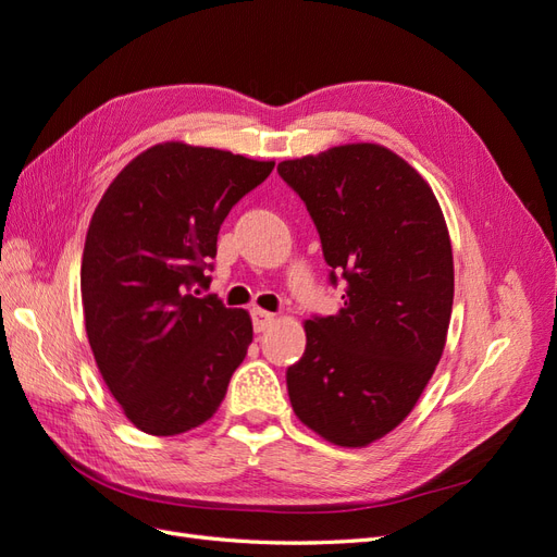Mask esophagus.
Here are the masks:
<instances>
[{"instance_id":"34e87169","label":"esophagus","mask_w":557,"mask_h":557,"mask_svg":"<svg viewBox=\"0 0 557 557\" xmlns=\"http://www.w3.org/2000/svg\"><path fill=\"white\" fill-rule=\"evenodd\" d=\"M250 318H252V330L256 332H264L269 325L274 323V313L262 311V309H252Z\"/></svg>"}]
</instances>
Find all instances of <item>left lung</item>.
I'll return each instance as SVG.
<instances>
[{"instance_id":"1","label":"left lung","mask_w":557,"mask_h":557,"mask_svg":"<svg viewBox=\"0 0 557 557\" xmlns=\"http://www.w3.org/2000/svg\"><path fill=\"white\" fill-rule=\"evenodd\" d=\"M278 176L307 205L330 283H344L339 313L307 320L305 356L285 372L293 411L336 446H367L411 413L444 352V213L423 176L376 144L285 160Z\"/></svg>"}]
</instances>
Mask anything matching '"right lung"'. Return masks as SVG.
Listing matches in <instances>:
<instances>
[{"label":"right lung","mask_w":557,"mask_h":557,"mask_svg":"<svg viewBox=\"0 0 557 557\" xmlns=\"http://www.w3.org/2000/svg\"><path fill=\"white\" fill-rule=\"evenodd\" d=\"M272 170L166 141L134 158L92 213L81 264L88 342L141 432L174 436L205 423L246 358L250 315L193 288H209L223 221Z\"/></svg>","instance_id":"right-lung-1"}]
</instances>
